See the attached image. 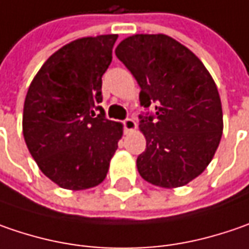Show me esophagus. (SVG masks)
Instances as JSON below:
<instances>
[{"label": "esophagus", "instance_id": "34e87169", "mask_svg": "<svg viewBox=\"0 0 249 249\" xmlns=\"http://www.w3.org/2000/svg\"><path fill=\"white\" fill-rule=\"evenodd\" d=\"M123 126H124L125 132H129V131H134L136 129V123L132 118H126L123 121Z\"/></svg>", "mask_w": 249, "mask_h": 249}]
</instances>
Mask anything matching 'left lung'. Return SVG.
Here are the masks:
<instances>
[{
    "mask_svg": "<svg viewBox=\"0 0 249 249\" xmlns=\"http://www.w3.org/2000/svg\"><path fill=\"white\" fill-rule=\"evenodd\" d=\"M115 55L141 86V106L156 111L139 115L146 138L136 159L141 177L163 188L188 184L208 167L222 139V102L209 71L166 35L129 36Z\"/></svg>",
    "mask_w": 249,
    "mask_h": 249,
    "instance_id": "obj_1",
    "label": "left lung"
}]
</instances>
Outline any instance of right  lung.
<instances>
[{"label": "right lung", "mask_w": 249, "mask_h": 249, "mask_svg": "<svg viewBox=\"0 0 249 249\" xmlns=\"http://www.w3.org/2000/svg\"><path fill=\"white\" fill-rule=\"evenodd\" d=\"M117 35L83 37L55 51L32 81L23 106V136L46 177L61 188L99 185L123 136L104 117L102 76ZM96 111H100L97 114Z\"/></svg>", "instance_id": "1"}]
</instances>
